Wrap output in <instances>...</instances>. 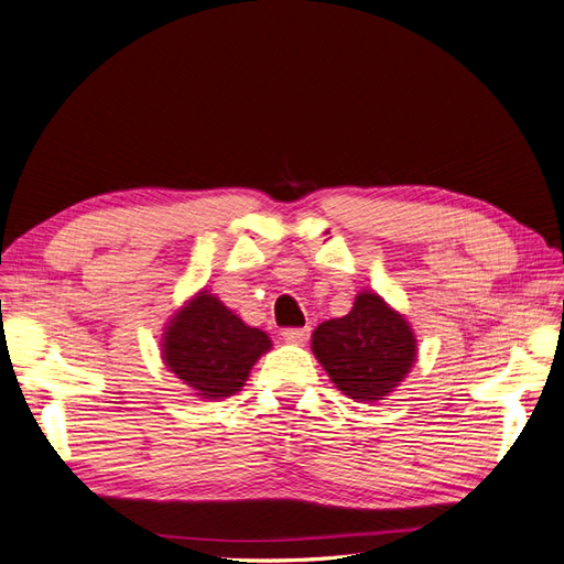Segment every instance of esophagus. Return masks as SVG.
Returning a JSON list of instances; mask_svg holds the SVG:
<instances>
[{"instance_id": "obj_1", "label": "esophagus", "mask_w": 564, "mask_h": 564, "mask_svg": "<svg viewBox=\"0 0 564 564\" xmlns=\"http://www.w3.org/2000/svg\"><path fill=\"white\" fill-rule=\"evenodd\" d=\"M308 336H311L308 327H289L282 332V338L286 340V344H305Z\"/></svg>"}]
</instances>
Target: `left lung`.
Listing matches in <instances>:
<instances>
[{"label":"left lung","mask_w":564,"mask_h":564,"mask_svg":"<svg viewBox=\"0 0 564 564\" xmlns=\"http://www.w3.org/2000/svg\"><path fill=\"white\" fill-rule=\"evenodd\" d=\"M313 352L350 400L377 402L412 369L416 338L381 296L362 292L346 317L319 324Z\"/></svg>","instance_id":"left-lung-1"}]
</instances>
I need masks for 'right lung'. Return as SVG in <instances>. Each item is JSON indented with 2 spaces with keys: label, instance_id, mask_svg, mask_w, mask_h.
<instances>
[{
  "label": "right lung",
  "instance_id": "add662e5",
  "mask_svg": "<svg viewBox=\"0 0 564 564\" xmlns=\"http://www.w3.org/2000/svg\"><path fill=\"white\" fill-rule=\"evenodd\" d=\"M164 362L204 400L240 390L253 362L270 348L265 332L247 327L216 296L199 292L164 334Z\"/></svg>",
  "mask_w": 564,
  "mask_h": 564
}]
</instances>
